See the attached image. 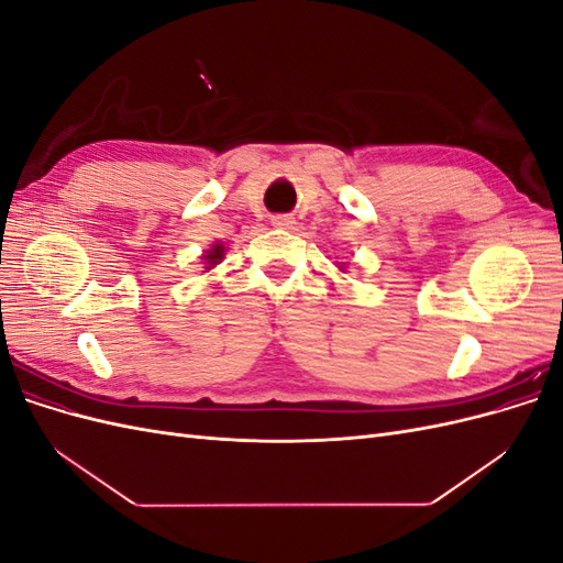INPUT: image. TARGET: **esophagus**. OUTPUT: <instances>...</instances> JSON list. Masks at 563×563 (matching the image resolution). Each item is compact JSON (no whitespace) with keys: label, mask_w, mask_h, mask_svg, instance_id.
I'll return each instance as SVG.
<instances>
[{"label":"esophagus","mask_w":563,"mask_h":563,"mask_svg":"<svg viewBox=\"0 0 563 563\" xmlns=\"http://www.w3.org/2000/svg\"><path fill=\"white\" fill-rule=\"evenodd\" d=\"M272 225L279 230H291L296 225V218L294 216H275L272 218Z\"/></svg>","instance_id":"34e87169"}]
</instances>
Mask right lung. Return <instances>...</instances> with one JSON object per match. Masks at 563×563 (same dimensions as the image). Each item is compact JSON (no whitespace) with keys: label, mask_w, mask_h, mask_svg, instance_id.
<instances>
[{"label":"right lung","mask_w":563,"mask_h":563,"mask_svg":"<svg viewBox=\"0 0 563 563\" xmlns=\"http://www.w3.org/2000/svg\"><path fill=\"white\" fill-rule=\"evenodd\" d=\"M223 255H225V246L223 244H213L209 251H203V255H201L203 267H207V269L216 267L220 261H223Z\"/></svg>","instance_id":"obj_1"}]
</instances>
